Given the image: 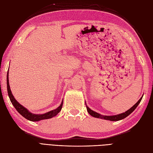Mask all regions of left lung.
<instances>
[{
  "mask_svg": "<svg viewBox=\"0 0 153 153\" xmlns=\"http://www.w3.org/2000/svg\"><path fill=\"white\" fill-rule=\"evenodd\" d=\"M142 97L143 96L141 97L140 99L138 100L137 102L135 105H134L131 108H129V110L126 111V112H125L122 113V114H118V115H110V116H108V115H101L100 114L97 113V112H94V111L90 109L86 105V103H85V105H86L87 110L88 113H89L91 115V116L94 117H96V118H100V119H105V120H108V121H119V120H121V119H124L125 117H126L127 116H128L129 114H131L133 112V111L135 110V109L137 107V106L138 105V104L140 103V101H141V100L142 99Z\"/></svg>",
  "mask_w": 153,
  "mask_h": 153,
  "instance_id": "left-lung-1",
  "label": "left lung"
}]
</instances>
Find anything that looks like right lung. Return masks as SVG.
I'll use <instances>...</instances> for the list:
<instances>
[{"instance_id":"right-lung-1","label":"right lung","mask_w":153,"mask_h":153,"mask_svg":"<svg viewBox=\"0 0 153 153\" xmlns=\"http://www.w3.org/2000/svg\"><path fill=\"white\" fill-rule=\"evenodd\" d=\"M9 70L7 73V92H8V96L10 97V99L11 102L15 106L16 110L18 111V113L20 114L23 117H25V119L29 120L30 121H39L43 119H47L52 118L53 117L55 116V115H57L60 111L61 110L62 105H63V100L62 101V103L59 107H57L56 109L51 110L48 112H47L43 114H35L30 112L29 111L27 110L26 108H25L24 106H22L21 104H20L18 101L14 98V96L12 94L11 91L10 89V84H9Z\"/></svg>"}]
</instances>
